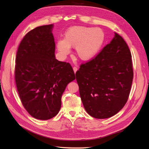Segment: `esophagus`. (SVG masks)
<instances>
[{
	"label": "esophagus",
	"instance_id": "obj_1",
	"mask_svg": "<svg viewBox=\"0 0 149 149\" xmlns=\"http://www.w3.org/2000/svg\"><path fill=\"white\" fill-rule=\"evenodd\" d=\"M73 70H74V73L75 74L76 72L77 71V70H78V68H77V67H75V66H74V67L73 68Z\"/></svg>",
	"mask_w": 149,
	"mask_h": 149
}]
</instances>
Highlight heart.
Returning <instances> with one entry per match:
<instances>
[{"mask_svg":"<svg viewBox=\"0 0 149 149\" xmlns=\"http://www.w3.org/2000/svg\"><path fill=\"white\" fill-rule=\"evenodd\" d=\"M104 41V33L100 28L74 26L69 28L64 39L57 42V48L63 56L70 53V47H75L79 58L87 61L95 56Z\"/></svg>","mask_w":149,"mask_h":149,"instance_id":"obj_1","label":"heart"}]
</instances>
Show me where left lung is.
I'll list each match as a JSON object with an SVG mask.
<instances>
[{"label":"left lung","instance_id":"8db88e82","mask_svg":"<svg viewBox=\"0 0 149 149\" xmlns=\"http://www.w3.org/2000/svg\"><path fill=\"white\" fill-rule=\"evenodd\" d=\"M82 103L91 117L113 116L128 101L133 79L131 54L117 33L94 58L81 64L75 74Z\"/></svg>","mask_w":149,"mask_h":149}]
</instances>
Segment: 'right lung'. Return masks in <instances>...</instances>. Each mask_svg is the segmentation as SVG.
I'll return each instance as SVG.
<instances>
[{
	"label": "right lung",
	"mask_w": 149,
	"mask_h": 149,
	"mask_svg": "<svg viewBox=\"0 0 149 149\" xmlns=\"http://www.w3.org/2000/svg\"><path fill=\"white\" fill-rule=\"evenodd\" d=\"M53 27L44 25L27 32L15 60V80L21 101L32 117L43 120L58 113L63 93L75 79L70 64L55 58Z\"/></svg>",
	"instance_id": "add662e5"
}]
</instances>
